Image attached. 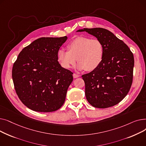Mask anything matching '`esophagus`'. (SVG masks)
I'll list each match as a JSON object with an SVG mask.
<instances>
[{
	"instance_id": "esophagus-1",
	"label": "esophagus",
	"mask_w": 146,
	"mask_h": 146,
	"mask_svg": "<svg viewBox=\"0 0 146 146\" xmlns=\"http://www.w3.org/2000/svg\"><path fill=\"white\" fill-rule=\"evenodd\" d=\"M73 78H79V74H76V73H74L73 74Z\"/></svg>"
}]
</instances>
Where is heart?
Wrapping results in <instances>:
<instances>
[{
	"label": "heart",
	"instance_id": "b5f03b06",
	"mask_svg": "<svg viewBox=\"0 0 146 146\" xmlns=\"http://www.w3.org/2000/svg\"><path fill=\"white\" fill-rule=\"evenodd\" d=\"M67 51L60 49L57 58L61 66L68 69L74 66L76 59L79 63L78 68L91 72L101 64L104 54V45L96 38L79 36L75 38L67 45Z\"/></svg>",
	"mask_w": 146,
	"mask_h": 146
}]
</instances>
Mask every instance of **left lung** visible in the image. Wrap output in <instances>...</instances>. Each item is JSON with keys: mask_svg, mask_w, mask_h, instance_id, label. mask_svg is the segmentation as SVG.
Instances as JSON below:
<instances>
[{"mask_svg": "<svg viewBox=\"0 0 146 146\" xmlns=\"http://www.w3.org/2000/svg\"><path fill=\"white\" fill-rule=\"evenodd\" d=\"M100 40L104 49L101 64L95 70L83 74L85 95L95 108H106L118 104L130 89L133 82L134 60L128 46L110 31L102 28H83Z\"/></svg>", "mask_w": 146, "mask_h": 146, "instance_id": "left-lung-1", "label": "left lung"}]
</instances>
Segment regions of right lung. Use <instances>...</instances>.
Instances as JSON below:
<instances>
[{"mask_svg":"<svg viewBox=\"0 0 146 146\" xmlns=\"http://www.w3.org/2000/svg\"><path fill=\"white\" fill-rule=\"evenodd\" d=\"M63 37H42L23 48L12 68L15 89L30 110L57 111L64 103L73 73L61 66L57 52L67 40Z\"/></svg>","mask_w":146,"mask_h":146,"instance_id":"obj_1","label":"right lung"}]
</instances>
